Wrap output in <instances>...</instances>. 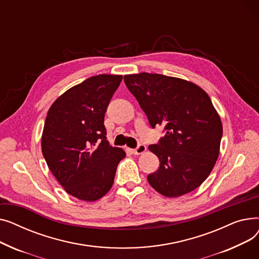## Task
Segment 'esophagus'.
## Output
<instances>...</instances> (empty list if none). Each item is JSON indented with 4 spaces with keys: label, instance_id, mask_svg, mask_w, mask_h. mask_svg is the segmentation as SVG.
<instances>
[{
    "label": "esophagus",
    "instance_id": "obj_1",
    "mask_svg": "<svg viewBox=\"0 0 259 259\" xmlns=\"http://www.w3.org/2000/svg\"><path fill=\"white\" fill-rule=\"evenodd\" d=\"M147 148L145 145H139L135 149H132V153L135 154V155H140V154H143L144 152H146Z\"/></svg>",
    "mask_w": 259,
    "mask_h": 259
}]
</instances>
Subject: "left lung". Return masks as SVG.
I'll return each mask as SVG.
<instances>
[{"instance_id":"left-lung-1","label":"left lung","mask_w":259,"mask_h":259,"mask_svg":"<svg viewBox=\"0 0 259 259\" xmlns=\"http://www.w3.org/2000/svg\"><path fill=\"white\" fill-rule=\"evenodd\" d=\"M152 128L162 126L165 137L149 150L159 168L147 176L149 184L167 197H179L199 187L219 158L223 125L199 86L179 77L142 72L124 76Z\"/></svg>"}]
</instances>
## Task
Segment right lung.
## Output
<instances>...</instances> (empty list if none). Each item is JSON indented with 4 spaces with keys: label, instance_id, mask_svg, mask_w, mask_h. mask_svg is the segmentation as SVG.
<instances>
[{
    "label": "right lung",
    "instance_id": "1",
    "mask_svg": "<svg viewBox=\"0 0 259 259\" xmlns=\"http://www.w3.org/2000/svg\"><path fill=\"white\" fill-rule=\"evenodd\" d=\"M121 75L100 74L63 93L48 110L42 152L65 191L94 201L111 189L118 162L126 156L109 145L104 117Z\"/></svg>",
    "mask_w": 259,
    "mask_h": 259
}]
</instances>
